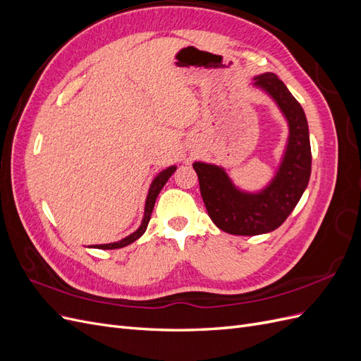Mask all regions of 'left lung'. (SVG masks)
<instances>
[{
  "label": "left lung",
  "mask_w": 361,
  "mask_h": 361,
  "mask_svg": "<svg viewBox=\"0 0 361 361\" xmlns=\"http://www.w3.org/2000/svg\"><path fill=\"white\" fill-rule=\"evenodd\" d=\"M253 85L267 92L288 120L289 137L276 176L257 192L241 191L223 167L194 162L200 194L214 224L231 235L253 236L276 231L300 202L312 171L309 125L302 106L274 73H262Z\"/></svg>",
  "instance_id": "8db88e82"
}]
</instances>
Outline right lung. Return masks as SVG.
Returning <instances> with one entry per match:
<instances>
[{"label":"right lung","mask_w":361,"mask_h":361,"mask_svg":"<svg viewBox=\"0 0 361 361\" xmlns=\"http://www.w3.org/2000/svg\"><path fill=\"white\" fill-rule=\"evenodd\" d=\"M176 171V166H171L166 170H162L158 176L154 179V182H152L150 188H149V192H147V199H146V204H145V216H143V221H141L140 227L137 228V231L134 233H130L129 236L120 239V241L117 243H110V244H101V245H94L96 248H101V250H116V248H122V247H126L129 244H133L134 241H137V239L143 235L146 232L147 228V224L150 221V215H152V211H154V206H155V202H157V197L159 191L164 188V185L167 183V180L170 179L171 174Z\"/></svg>","instance_id":"add662e5"}]
</instances>
